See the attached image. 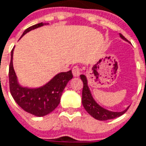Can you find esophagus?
<instances>
[{
    "label": "esophagus",
    "mask_w": 146,
    "mask_h": 146,
    "mask_svg": "<svg viewBox=\"0 0 146 146\" xmlns=\"http://www.w3.org/2000/svg\"><path fill=\"white\" fill-rule=\"evenodd\" d=\"M80 72H81V69H80V68H79V67H78V66L73 67V74L74 77H78V76H79V74H80Z\"/></svg>",
    "instance_id": "1"
}]
</instances>
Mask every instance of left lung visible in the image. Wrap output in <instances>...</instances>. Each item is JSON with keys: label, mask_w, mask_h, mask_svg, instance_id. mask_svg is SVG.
<instances>
[{"label": "left lung", "mask_w": 146, "mask_h": 146, "mask_svg": "<svg viewBox=\"0 0 146 146\" xmlns=\"http://www.w3.org/2000/svg\"><path fill=\"white\" fill-rule=\"evenodd\" d=\"M119 36L126 42L128 41L122 34L119 33ZM80 78L84 83V88H83V92H82V104H83L85 110L92 117H94V119H96L98 120H108V119H115L117 117H119L120 115H122L123 113H125L127 111L129 107L123 111L113 112V111L108 110L104 109V107L100 106V104L94 100L92 94H91V91L88 85V80H87L86 76L84 74H81Z\"/></svg>", "instance_id": "left-lung-1"}]
</instances>
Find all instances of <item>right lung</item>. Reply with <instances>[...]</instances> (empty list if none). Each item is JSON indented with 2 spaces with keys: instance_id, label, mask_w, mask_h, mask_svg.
<instances>
[{
  "instance_id": "add662e5",
  "label": "right lung",
  "mask_w": 146,
  "mask_h": 146,
  "mask_svg": "<svg viewBox=\"0 0 146 146\" xmlns=\"http://www.w3.org/2000/svg\"><path fill=\"white\" fill-rule=\"evenodd\" d=\"M44 25L46 23L41 22L28 27L21 36ZM13 50L14 48L11 52L9 66V85L11 96L23 110L35 116L42 117L52 112L59 104L62 94L67 84L73 78L72 71L58 73L45 85L39 88L22 87L19 84L13 68Z\"/></svg>"
}]
</instances>
